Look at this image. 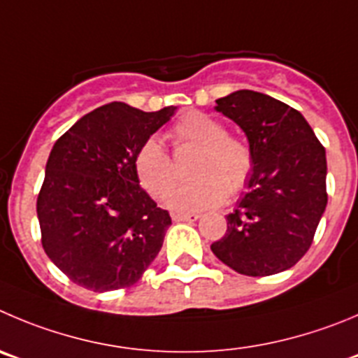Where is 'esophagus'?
Instances as JSON below:
<instances>
[{"label": "esophagus", "instance_id": "esophagus-1", "mask_svg": "<svg viewBox=\"0 0 358 358\" xmlns=\"http://www.w3.org/2000/svg\"><path fill=\"white\" fill-rule=\"evenodd\" d=\"M198 219V213H173V220L175 222H196Z\"/></svg>", "mask_w": 358, "mask_h": 358}]
</instances>
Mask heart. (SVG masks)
I'll return each instance as SVG.
<instances>
[{
    "label": "heart",
    "mask_w": 358,
    "mask_h": 358,
    "mask_svg": "<svg viewBox=\"0 0 358 358\" xmlns=\"http://www.w3.org/2000/svg\"><path fill=\"white\" fill-rule=\"evenodd\" d=\"M176 143L199 148L192 176L196 180L173 189L166 205L176 212H199L224 203L228 194L245 187L252 171V153L240 139L228 136L220 122L205 113L183 115L173 127ZM132 169L139 185L153 198H160L175 183L171 157L159 138H148L132 159Z\"/></svg>",
    "instance_id": "1"
}]
</instances>
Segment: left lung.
<instances>
[{
	"label": "left lung",
	"instance_id": "obj_1",
	"mask_svg": "<svg viewBox=\"0 0 358 358\" xmlns=\"http://www.w3.org/2000/svg\"><path fill=\"white\" fill-rule=\"evenodd\" d=\"M215 102L247 136L252 171L212 252L243 275L285 272L307 252L327 208L325 148L306 118L273 96L238 90Z\"/></svg>",
	"mask_w": 358,
	"mask_h": 358
}]
</instances>
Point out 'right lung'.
I'll return each instance as SVG.
<instances>
[{
  "label": "right lung",
  "mask_w": 358,
  "mask_h": 358,
  "mask_svg": "<svg viewBox=\"0 0 358 358\" xmlns=\"http://www.w3.org/2000/svg\"><path fill=\"white\" fill-rule=\"evenodd\" d=\"M176 109L106 103L52 146L36 215L45 255L76 285L99 293L127 288L159 255L171 217L141 189L132 159Z\"/></svg>",
  "instance_id": "right-lung-1"
}]
</instances>
